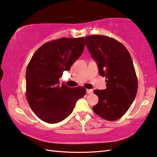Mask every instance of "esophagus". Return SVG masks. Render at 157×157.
<instances>
[{"instance_id":"obj_1","label":"esophagus","mask_w":157,"mask_h":157,"mask_svg":"<svg viewBox=\"0 0 157 157\" xmlns=\"http://www.w3.org/2000/svg\"><path fill=\"white\" fill-rule=\"evenodd\" d=\"M86 93L88 94H93V90L92 89H86Z\"/></svg>"}]
</instances>
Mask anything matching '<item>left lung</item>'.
I'll list each match as a JSON object with an SVG mask.
<instances>
[{"instance_id": "8db88e82", "label": "left lung", "mask_w": 157, "mask_h": 157, "mask_svg": "<svg viewBox=\"0 0 157 157\" xmlns=\"http://www.w3.org/2000/svg\"><path fill=\"white\" fill-rule=\"evenodd\" d=\"M85 44L97 63L100 75L107 78L106 89L94 91L99 101L93 110L105 120H118L129 109L137 93V78L132 57L126 48L111 37L87 36Z\"/></svg>"}]
</instances>
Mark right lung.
I'll list each match as a JSON object with an SVG mask.
<instances>
[{
    "instance_id": "add662e5",
    "label": "right lung",
    "mask_w": 157,
    "mask_h": 157,
    "mask_svg": "<svg viewBox=\"0 0 157 157\" xmlns=\"http://www.w3.org/2000/svg\"><path fill=\"white\" fill-rule=\"evenodd\" d=\"M84 37L61 38L47 42L34 52L26 70V97L34 113L48 123L64 120L76 102L86 94V89L59 84L64 71H70L81 56Z\"/></svg>"
}]
</instances>
